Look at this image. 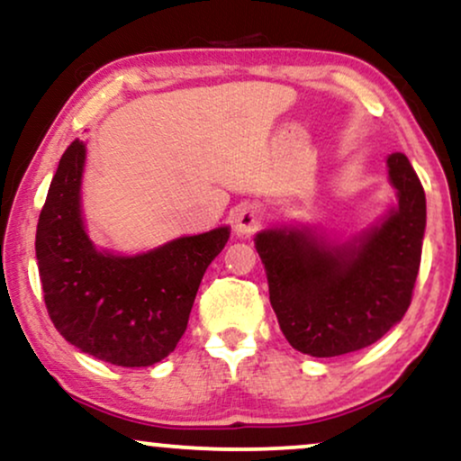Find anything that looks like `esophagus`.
I'll list each match as a JSON object with an SVG mask.
<instances>
[{
    "instance_id": "esophagus-1",
    "label": "esophagus",
    "mask_w": 461,
    "mask_h": 461,
    "mask_svg": "<svg viewBox=\"0 0 461 461\" xmlns=\"http://www.w3.org/2000/svg\"><path fill=\"white\" fill-rule=\"evenodd\" d=\"M261 223V212L255 206H242L234 217V227L238 234L247 236L250 231H255Z\"/></svg>"
}]
</instances>
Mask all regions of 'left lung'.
<instances>
[{
    "label": "left lung",
    "mask_w": 461,
    "mask_h": 461,
    "mask_svg": "<svg viewBox=\"0 0 461 461\" xmlns=\"http://www.w3.org/2000/svg\"><path fill=\"white\" fill-rule=\"evenodd\" d=\"M398 208L357 242L325 247L306 231L255 238L270 304L289 345L336 357L375 345L404 317L421 264L425 194L411 161L389 155Z\"/></svg>",
    "instance_id": "1"
}]
</instances>
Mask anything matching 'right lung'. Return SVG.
I'll return each mask as SVG.
<instances>
[{
	"label": "right lung",
	"instance_id": "1",
	"mask_svg": "<svg viewBox=\"0 0 461 461\" xmlns=\"http://www.w3.org/2000/svg\"><path fill=\"white\" fill-rule=\"evenodd\" d=\"M83 140H74L40 212L36 258L57 331L83 353L123 366H153L176 348L202 276L230 227L185 236L136 258L100 253L80 217Z\"/></svg>",
	"mask_w": 461,
	"mask_h": 461
}]
</instances>
